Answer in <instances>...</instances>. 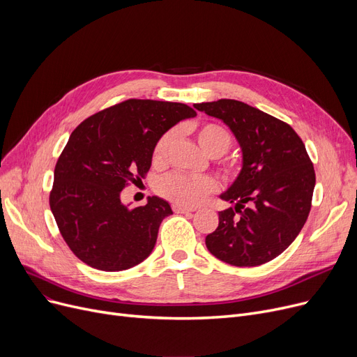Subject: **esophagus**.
Instances as JSON below:
<instances>
[{
	"mask_svg": "<svg viewBox=\"0 0 357 357\" xmlns=\"http://www.w3.org/2000/svg\"><path fill=\"white\" fill-rule=\"evenodd\" d=\"M174 211L176 213V214H190V213H194V210L192 208H186V207H181V205H174Z\"/></svg>",
	"mask_w": 357,
	"mask_h": 357,
	"instance_id": "1",
	"label": "esophagus"
}]
</instances>
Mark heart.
<instances>
[{
    "instance_id": "heart-1",
    "label": "heart",
    "mask_w": 357,
    "mask_h": 357,
    "mask_svg": "<svg viewBox=\"0 0 357 357\" xmlns=\"http://www.w3.org/2000/svg\"><path fill=\"white\" fill-rule=\"evenodd\" d=\"M195 136L199 147L211 158H218L230 147L231 137L226 128L218 124L207 123L195 128ZM175 139V131H166L153 146L152 160L162 165L166 160L169 147ZM217 183L210 176H190L183 174H172L163 178L158 186L160 195L174 201L178 205L194 207L205 197L214 192Z\"/></svg>"
}]
</instances>
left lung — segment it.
I'll use <instances>...</instances> for the list:
<instances>
[{
    "label": "left lung",
    "instance_id": "1",
    "mask_svg": "<svg viewBox=\"0 0 357 357\" xmlns=\"http://www.w3.org/2000/svg\"><path fill=\"white\" fill-rule=\"evenodd\" d=\"M194 107L226 124L241 150V169L220 198L234 207L218 213V227L205 245L238 268L279 256L304 227L315 186L314 166L294 128L236 100Z\"/></svg>",
    "mask_w": 357,
    "mask_h": 357
}]
</instances>
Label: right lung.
Wrapping results in <instances>:
<instances>
[{
    "mask_svg": "<svg viewBox=\"0 0 357 357\" xmlns=\"http://www.w3.org/2000/svg\"><path fill=\"white\" fill-rule=\"evenodd\" d=\"M197 112L186 104L127 100L82 121L54 167L50 210L69 249L105 272L126 271L152 253L159 226L174 214L167 201L149 197L128 208L121 191L152 165L158 139Z\"/></svg>",
    "mask_w": 357,
    "mask_h": 357,
    "instance_id": "1",
    "label": "right lung"
}]
</instances>
